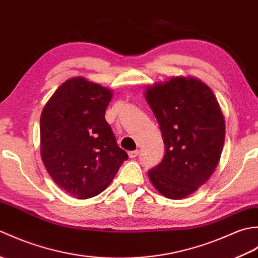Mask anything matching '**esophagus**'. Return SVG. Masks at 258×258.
Instances as JSON below:
<instances>
[{
    "label": "esophagus",
    "instance_id": "34e87169",
    "mask_svg": "<svg viewBox=\"0 0 258 258\" xmlns=\"http://www.w3.org/2000/svg\"><path fill=\"white\" fill-rule=\"evenodd\" d=\"M139 153H140V151H139V150L131 151V152H128V156H130L131 158H134V157H136V156L139 155Z\"/></svg>",
    "mask_w": 258,
    "mask_h": 258
}]
</instances>
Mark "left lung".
Listing matches in <instances>:
<instances>
[{
  "label": "left lung",
  "mask_w": 258,
  "mask_h": 258,
  "mask_svg": "<svg viewBox=\"0 0 258 258\" xmlns=\"http://www.w3.org/2000/svg\"><path fill=\"white\" fill-rule=\"evenodd\" d=\"M145 98L165 144L150 180L167 199H184L207 182L220 162L225 140L221 107L205 83L184 76L147 86Z\"/></svg>",
  "instance_id": "obj_1"
}]
</instances>
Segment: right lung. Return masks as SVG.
Masks as SVG:
<instances>
[{"mask_svg":"<svg viewBox=\"0 0 258 258\" xmlns=\"http://www.w3.org/2000/svg\"><path fill=\"white\" fill-rule=\"evenodd\" d=\"M112 96L109 89L78 76L54 92L41 114L43 164L54 182L79 200L102 193L128 158L105 119Z\"/></svg>","mask_w":258,"mask_h":258,"instance_id":"add662e5","label":"right lung"}]
</instances>
